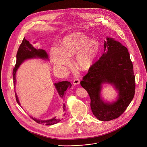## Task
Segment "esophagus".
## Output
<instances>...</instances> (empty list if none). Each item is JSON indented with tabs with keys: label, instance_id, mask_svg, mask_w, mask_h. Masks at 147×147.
<instances>
[{
	"label": "esophagus",
	"instance_id": "esophagus-1",
	"mask_svg": "<svg viewBox=\"0 0 147 147\" xmlns=\"http://www.w3.org/2000/svg\"><path fill=\"white\" fill-rule=\"evenodd\" d=\"M80 83V80L79 79H75L73 81V84H75V85H77V84H79Z\"/></svg>",
	"mask_w": 147,
	"mask_h": 147
}]
</instances>
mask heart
Returning <instances> with one entry per match:
<instances>
[{
	"label": "heart",
	"instance_id": "heart-1",
	"mask_svg": "<svg viewBox=\"0 0 147 147\" xmlns=\"http://www.w3.org/2000/svg\"><path fill=\"white\" fill-rule=\"evenodd\" d=\"M101 46L96 40H92L84 34L77 33L64 37L61 49L57 47L51 49V55L56 65H67L69 62L68 56L75 55V64L80 69L90 68L100 52Z\"/></svg>",
	"mask_w": 147,
	"mask_h": 147
}]
</instances>
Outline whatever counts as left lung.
Here are the masks:
<instances>
[{
    "instance_id": "left-lung-1",
    "label": "left lung",
    "mask_w": 147,
    "mask_h": 147,
    "mask_svg": "<svg viewBox=\"0 0 147 147\" xmlns=\"http://www.w3.org/2000/svg\"><path fill=\"white\" fill-rule=\"evenodd\" d=\"M106 40L105 52L80 82L90 95L93 114L101 121L112 120L122 115L135 91V76L128 49L112 38ZM104 83L113 85L118 91V99L113 103H105L100 98L101 84Z\"/></svg>"
}]
</instances>
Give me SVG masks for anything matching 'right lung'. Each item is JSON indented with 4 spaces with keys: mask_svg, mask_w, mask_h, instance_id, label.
I'll return each instance as SVG.
<instances>
[{
    "mask_svg": "<svg viewBox=\"0 0 147 147\" xmlns=\"http://www.w3.org/2000/svg\"><path fill=\"white\" fill-rule=\"evenodd\" d=\"M32 58H40L43 59H48V55L46 51L44 49H35L31 43H30V42L28 40H27L25 39V38H24L21 45H20L18 50L16 53V63L12 72L14 86L16 83V72L19 67L25 60ZM54 85L57 91L59 96L61 98H63L65 96L66 91L70 88L72 86L71 83L68 81H63L59 82L57 83H55ZM15 97L17 102L19 105H20L18 100V98L16 95V94H15ZM65 110V106L64 104L63 111L64 112ZM65 113H64V115H65ZM31 118H32L34 121H35L36 123L39 124H43L46 125H53L61 121V119H57L56 117L48 120H39L33 118L31 116Z\"/></svg>",
    "mask_w": 147,
    "mask_h": 147,
    "instance_id": "obj_1",
    "label": "right lung"
}]
</instances>
